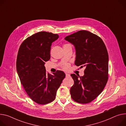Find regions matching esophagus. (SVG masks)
<instances>
[{
    "instance_id": "34e87169",
    "label": "esophagus",
    "mask_w": 126,
    "mask_h": 126,
    "mask_svg": "<svg viewBox=\"0 0 126 126\" xmlns=\"http://www.w3.org/2000/svg\"><path fill=\"white\" fill-rule=\"evenodd\" d=\"M66 77H70V75L69 74H68V73H66Z\"/></svg>"
}]
</instances>
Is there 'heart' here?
I'll return each instance as SVG.
<instances>
[{
    "label": "heart",
    "mask_w": 126,
    "mask_h": 126,
    "mask_svg": "<svg viewBox=\"0 0 126 126\" xmlns=\"http://www.w3.org/2000/svg\"><path fill=\"white\" fill-rule=\"evenodd\" d=\"M69 64H65V65L63 66V68L64 69V70H67L68 68H69Z\"/></svg>",
    "instance_id": "obj_1"
}]
</instances>
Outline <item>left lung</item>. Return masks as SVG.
<instances>
[{
  "mask_svg": "<svg viewBox=\"0 0 126 126\" xmlns=\"http://www.w3.org/2000/svg\"><path fill=\"white\" fill-rule=\"evenodd\" d=\"M65 40L75 47V65L85 68L83 76L71 74L74 80L70 91L71 97L77 102L87 104L101 94L107 83L109 56L106 47L100 38L84 30L67 36Z\"/></svg>",
  "mask_w": 126,
  "mask_h": 126,
  "instance_id": "obj_1",
  "label": "left lung"
}]
</instances>
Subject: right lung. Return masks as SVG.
I'll return each instance as SVG.
<instances>
[{"mask_svg":"<svg viewBox=\"0 0 126 126\" xmlns=\"http://www.w3.org/2000/svg\"><path fill=\"white\" fill-rule=\"evenodd\" d=\"M58 38L57 34L38 32L26 39L18 50L16 70L20 82L29 97L38 104H47L55 99L65 77L60 70L53 75L47 73L45 67L50 59L52 43Z\"/></svg>","mask_w":126,"mask_h":126,"instance_id":"right-lung-1","label":"right lung"}]
</instances>
